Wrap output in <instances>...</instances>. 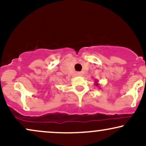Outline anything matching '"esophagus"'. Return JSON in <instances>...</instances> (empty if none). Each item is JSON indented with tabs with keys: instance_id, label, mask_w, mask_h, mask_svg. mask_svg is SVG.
<instances>
[{
	"instance_id": "1",
	"label": "esophagus",
	"mask_w": 146,
	"mask_h": 146,
	"mask_svg": "<svg viewBox=\"0 0 146 146\" xmlns=\"http://www.w3.org/2000/svg\"><path fill=\"white\" fill-rule=\"evenodd\" d=\"M76 75H78V76H81V75H82V73H80V72H78V73H76Z\"/></svg>"
}]
</instances>
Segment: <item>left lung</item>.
Returning a JSON list of instances; mask_svg holds the SVG:
<instances>
[{"label":"left lung","instance_id":"1","mask_svg":"<svg viewBox=\"0 0 146 146\" xmlns=\"http://www.w3.org/2000/svg\"><path fill=\"white\" fill-rule=\"evenodd\" d=\"M95 86H99V84H98V82L97 81V80H95Z\"/></svg>","mask_w":146,"mask_h":146}]
</instances>
